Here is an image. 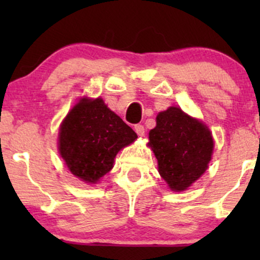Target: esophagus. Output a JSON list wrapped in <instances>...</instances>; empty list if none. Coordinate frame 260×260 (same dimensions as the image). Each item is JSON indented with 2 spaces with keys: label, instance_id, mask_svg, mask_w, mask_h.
Listing matches in <instances>:
<instances>
[{
  "label": "esophagus",
  "instance_id": "1",
  "mask_svg": "<svg viewBox=\"0 0 260 260\" xmlns=\"http://www.w3.org/2000/svg\"><path fill=\"white\" fill-rule=\"evenodd\" d=\"M134 131H136L137 132V134H138V136H144V133H145V129H144V126H142V124H136V126H134Z\"/></svg>",
  "mask_w": 260,
  "mask_h": 260
}]
</instances>
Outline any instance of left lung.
<instances>
[{"instance_id":"1","label":"left lung","mask_w":260,"mask_h":260,"mask_svg":"<svg viewBox=\"0 0 260 260\" xmlns=\"http://www.w3.org/2000/svg\"><path fill=\"white\" fill-rule=\"evenodd\" d=\"M149 147L169 187L184 190L205 172L214 142L202 122L178 107H170L157 115L156 127L149 132Z\"/></svg>"}]
</instances>
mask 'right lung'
<instances>
[{"mask_svg":"<svg viewBox=\"0 0 260 260\" xmlns=\"http://www.w3.org/2000/svg\"><path fill=\"white\" fill-rule=\"evenodd\" d=\"M136 138V132L103 99H83L59 128V154L74 176L96 183L112 169L118 151Z\"/></svg>","mask_w":260,"mask_h":260,"instance_id":"obj_1","label":"right lung"}]
</instances>
